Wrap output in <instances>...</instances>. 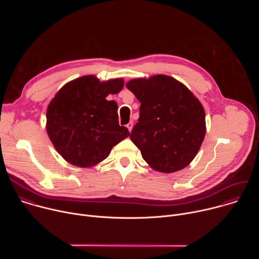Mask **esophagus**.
I'll return each mask as SVG.
<instances>
[{
  "instance_id": "34e87169",
  "label": "esophagus",
  "mask_w": 259,
  "mask_h": 259,
  "mask_svg": "<svg viewBox=\"0 0 259 259\" xmlns=\"http://www.w3.org/2000/svg\"><path fill=\"white\" fill-rule=\"evenodd\" d=\"M127 128H128V130L131 132V130H132V128H133V122H132V121H130V122L127 124Z\"/></svg>"
}]
</instances>
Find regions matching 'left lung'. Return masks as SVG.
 <instances>
[{
	"label": "left lung",
	"mask_w": 259,
	"mask_h": 259,
	"mask_svg": "<svg viewBox=\"0 0 259 259\" xmlns=\"http://www.w3.org/2000/svg\"><path fill=\"white\" fill-rule=\"evenodd\" d=\"M126 87L140 102L130 138L151 168L173 173L197 156L206 134L205 110L181 82L166 75L130 80Z\"/></svg>",
	"instance_id": "obj_1"
}]
</instances>
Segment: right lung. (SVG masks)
Masks as SVG:
<instances>
[{
	"mask_svg": "<svg viewBox=\"0 0 259 259\" xmlns=\"http://www.w3.org/2000/svg\"><path fill=\"white\" fill-rule=\"evenodd\" d=\"M123 87L124 79L100 82L89 75L66 83L52 98L46 129L55 150L67 163L93 167L130 135L119 125L117 102L106 99Z\"/></svg>",
	"mask_w": 259,
	"mask_h": 259,
	"instance_id": "right-lung-1",
	"label": "right lung"
}]
</instances>
